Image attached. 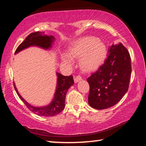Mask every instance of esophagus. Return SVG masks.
I'll use <instances>...</instances> for the list:
<instances>
[{
    "label": "esophagus",
    "instance_id": "1",
    "mask_svg": "<svg viewBox=\"0 0 146 146\" xmlns=\"http://www.w3.org/2000/svg\"><path fill=\"white\" fill-rule=\"evenodd\" d=\"M81 80H82V76L80 75H77L75 78H74V81H75V83H77L78 81H80Z\"/></svg>",
    "mask_w": 146,
    "mask_h": 146
}]
</instances>
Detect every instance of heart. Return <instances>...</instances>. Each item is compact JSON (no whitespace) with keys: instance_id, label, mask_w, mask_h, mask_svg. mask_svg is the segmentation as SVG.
<instances>
[{"instance_id":"1","label":"heart","mask_w":146,"mask_h":146,"mask_svg":"<svg viewBox=\"0 0 146 146\" xmlns=\"http://www.w3.org/2000/svg\"><path fill=\"white\" fill-rule=\"evenodd\" d=\"M106 55V46L95 36H84L73 42L69 48V55H61L63 62L72 64L73 58H79L84 70L91 71L97 69L103 63Z\"/></svg>"}]
</instances>
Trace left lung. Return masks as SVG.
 <instances>
[{"mask_svg":"<svg viewBox=\"0 0 146 146\" xmlns=\"http://www.w3.org/2000/svg\"><path fill=\"white\" fill-rule=\"evenodd\" d=\"M108 58L87 78L90 84L88 103L97 110L115 105L128 90L131 74V57L122 43L108 48Z\"/></svg>","mask_w":146,"mask_h":146,"instance_id":"obj_1","label":"left lung"}]
</instances>
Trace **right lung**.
<instances>
[{
  "mask_svg": "<svg viewBox=\"0 0 146 146\" xmlns=\"http://www.w3.org/2000/svg\"><path fill=\"white\" fill-rule=\"evenodd\" d=\"M54 41H55V37L53 36L44 35V32L36 31L35 33H31L18 46L15 53L17 54L30 46H37L44 49H49L51 48ZM56 76H57V84H56L55 95L53 99L48 106H42V107H35L31 106L21 97L14 84L15 90L21 100L31 111L42 117H52L60 113L64 110L65 107L66 93L68 92V89L74 84L72 75L64 76L60 73H56Z\"/></svg>",
  "mask_w": 146,
  "mask_h": 146,
  "instance_id": "right-lung-1",
  "label": "right lung"
}]
</instances>
